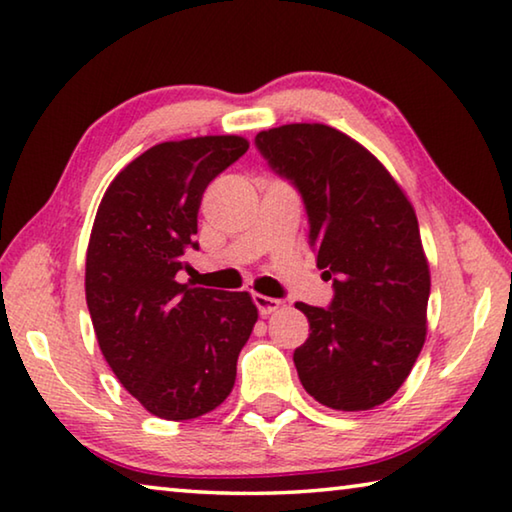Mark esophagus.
Listing matches in <instances>:
<instances>
[{
	"mask_svg": "<svg viewBox=\"0 0 512 512\" xmlns=\"http://www.w3.org/2000/svg\"><path fill=\"white\" fill-rule=\"evenodd\" d=\"M253 302H255V307L259 309V314H262V316H266V314H273V311L282 305V300L262 296V293H255V296H253Z\"/></svg>",
	"mask_w": 512,
	"mask_h": 512,
	"instance_id": "obj_1",
	"label": "esophagus"
}]
</instances>
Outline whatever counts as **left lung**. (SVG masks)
I'll list each match as a JSON object with an SVG mask.
<instances>
[{
	"instance_id": "8db88e82",
	"label": "left lung",
	"mask_w": 512,
	"mask_h": 512,
	"mask_svg": "<svg viewBox=\"0 0 512 512\" xmlns=\"http://www.w3.org/2000/svg\"><path fill=\"white\" fill-rule=\"evenodd\" d=\"M305 203L309 246L334 296L298 302L309 339L293 352L305 391L336 411H368L409 377L427 336L429 264L411 203L375 155L325 124L255 137Z\"/></svg>"
}]
</instances>
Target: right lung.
<instances>
[{"label": "right lung", "mask_w": 512, "mask_h": 512, "mask_svg": "<svg viewBox=\"0 0 512 512\" xmlns=\"http://www.w3.org/2000/svg\"><path fill=\"white\" fill-rule=\"evenodd\" d=\"M248 151L237 135L155 144L112 180L92 225L85 300L121 386L162 420H192L230 395L257 320L246 291L176 282L198 250L207 185Z\"/></svg>", "instance_id": "1"}]
</instances>
